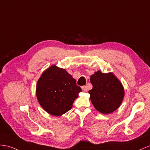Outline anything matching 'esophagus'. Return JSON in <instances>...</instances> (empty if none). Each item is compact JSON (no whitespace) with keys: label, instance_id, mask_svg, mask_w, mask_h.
<instances>
[{"label":"esophagus","instance_id":"esophagus-1","mask_svg":"<svg viewBox=\"0 0 150 150\" xmlns=\"http://www.w3.org/2000/svg\"><path fill=\"white\" fill-rule=\"evenodd\" d=\"M82 90L83 91H85V92L87 91V86H82Z\"/></svg>","mask_w":150,"mask_h":150}]
</instances>
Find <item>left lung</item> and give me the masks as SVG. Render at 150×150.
Segmentation results:
<instances>
[{"mask_svg":"<svg viewBox=\"0 0 150 150\" xmlns=\"http://www.w3.org/2000/svg\"><path fill=\"white\" fill-rule=\"evenodd\" d=\"M93 89L89 91L94 108L103 114L112 113L122 103L125 95L122 83L113 73L96 71L90 77Z\"/></svg>","mask_w":150,"mask_h":150,"instance_id":"1","label":"left lung"}]
</instances>
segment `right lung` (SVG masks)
<instances>
[{
  "instance_id": "obj_1",
  "label": "right lung",
  "mask_w": 150,
  "mask_h": 150,
  "mask_svg": "<svg viewBox=\"0 0 150 150\" xmlns=\"http://www.w3.org/2000/svg\"><path fill=\"white\" fill-rule=\"evenodd\" d=\"M82 89L66 70L52 65L42 73L36 86L37 100L53 116H61L71 110Z\"/></svg>"
}]
</instances>
